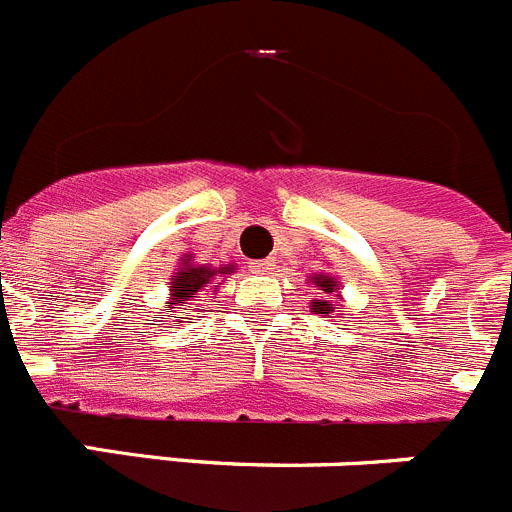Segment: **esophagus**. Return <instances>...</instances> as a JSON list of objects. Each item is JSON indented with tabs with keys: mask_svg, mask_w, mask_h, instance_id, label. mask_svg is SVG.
<instances>
[{
	"mask_svg": "<svg viewBox=\"0 0 512 512\" xmlns=\"http://www.w3.org/2000/svg\"><path fill=\"white\" fill-rule=\"evenodd\" d=\"M250 270L255 275L273 273V260H255V262H250Z\"/></svg>",
	"mask_w": 512,
	"mask_h": 512,
	"instance_id": "esophagus-1",
	"label": "esophagus"
}]
</instances>
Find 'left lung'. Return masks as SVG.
I'll return each instance as SVG.
<instances>
[{
    "mask_svg": "<svg viewBox=\"0 0 512 512\" xmlns=\"http://www.w3.org/2000/svg\"><path fill=\"white\" fill-rule=\"evenodd\" d=\"M311 283H313V288L319 290V293H324V296H329V293H334L336 290V280L329 278V275H313ZM311 308L316 313H334V303H329L326 298H321V301H313Z\"/></svg>",
    "mask_w": 512,
    "mask_h": 512,
    "instance_id": "left-lung-1",
    "label": "left lung"
}]
</instances>
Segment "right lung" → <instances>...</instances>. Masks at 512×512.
<instances>
[{
    "label": "right lung",
    "instance_id": "right-lung-1",
    "mask_svg": "<svg viewBox=\"0 0 512 512\" xmlns=\"http://www.w3.org/2000/svg\"><path fill=\"white\" fill-rule=\"evenodd\" d=\"M232 270L234 265L222 267V270H211V267L206 265H193L191 260H183V265L178 267L176 273H173V278L168 280V290L170 296H173L170 298V303H173L170 308H191L193 298L206 296L204 290H209L211 283H216V278H224L222 273H232ZM216 288H219V285H216ZM176 319H181V316H176Z\"/></svg>",
    "mask_w": 512,
    "mask_h": 512
}]
</instances>
